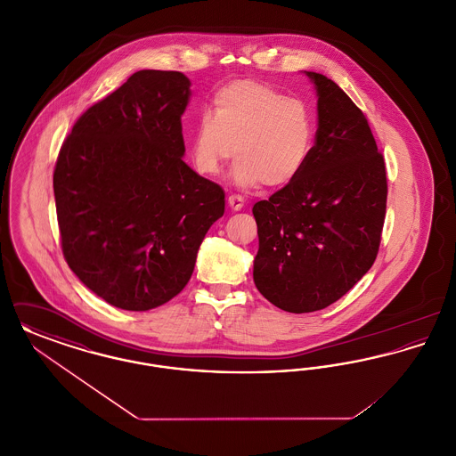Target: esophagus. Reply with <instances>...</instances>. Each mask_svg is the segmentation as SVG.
Listing matches in <instances>:
<instances>
[{
    "label": "esophagus",
    "instance_id": "34e87169",
    "mask_svg": "<svg viewBox=\"0 0 456 456\" xmlns=\"http://www.w3.org/2000/svg\"><path fill=\"white\" fill-rule=\"evenodd\" d=\"M227 203H229V207H231L234 212H238V210H240V208L244 207V198L240 195H231L227 198Z\"/></svg>",
    "mask_w": 456,
    "mask_h": 456
}]
</instances>
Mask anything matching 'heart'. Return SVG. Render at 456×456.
Instances as JSON below:
<instances>
[{
	"label": "heart",
	"instance_id": "heart-1",
	"mask_svg": "<svg viewBox=\"0 0 456 456\" xmlns=\"http://www.w3.org/2000/svg\"><path fill=\"white\" fill-rule=\"evenodd\" d=\"M314 131L304 101L260 80L240 78L218 88L210 114L196 123L190 153L196 173L217 175L234 151L236 184L281 188L303 173Z\"/></svg>",
	"mask_w": 456,
	"mask_h": 456
}]
</instances>
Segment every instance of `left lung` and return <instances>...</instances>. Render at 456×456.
Wrapping results in <instances>:
<instances>
[{"instance_id":"left-lung-1","label":"left lung","mask_w":456,"mask_h":456,"mask_svg":"<svg viewBox=\"0 0 456 456\" xmlns=\"http://www.w3.org/2000/svg\"><path fill=\"white\" fill-rule=\"evenodd\" d=\"M318 95L309 160L292 183L253 207L260 248L253 279L289 313L338 301L378 256L387 216V167L368 118L322 73L305 71Z\"/></svg>"}]
</instances>
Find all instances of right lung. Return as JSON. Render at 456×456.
Instances as JSON below:
<instances>
[{"label": "right lung", "instance_id": "add662e5", "mask_svg": "<svg viewBox=\"0 0 456 456\" xmlns=\"http://www.w3.org/2000/svg\"><path fill=\"white\" fill-rule=\"evenodd\" d=\"M190 80L142 69L66 136L53 186L68 266L106 303L149 311L177 296L224 216V190L183 160Z\"/></svg>", "mask_w": 456, "mask_h": 456}]
</instances>
